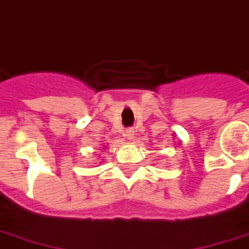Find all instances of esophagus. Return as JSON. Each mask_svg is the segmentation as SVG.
Wrapping results in <instances>:
<instances>
[{
  "label": "esophagus",
  "instance_id": "1",
  "mask_svg": "<svg viewBox=\"0 0 249 249\" xmlns=\"http://www.w3.org/2000/svg\"><path fill=\"white\" fill-rule=\"evenodd\" d=\"M125 135H126V138H128L129 141H134V137H135L134 129H126V131H125Z\"/></svg>",
  "mask_w": 249,
  "mask_h": 249
}]
</instances>
